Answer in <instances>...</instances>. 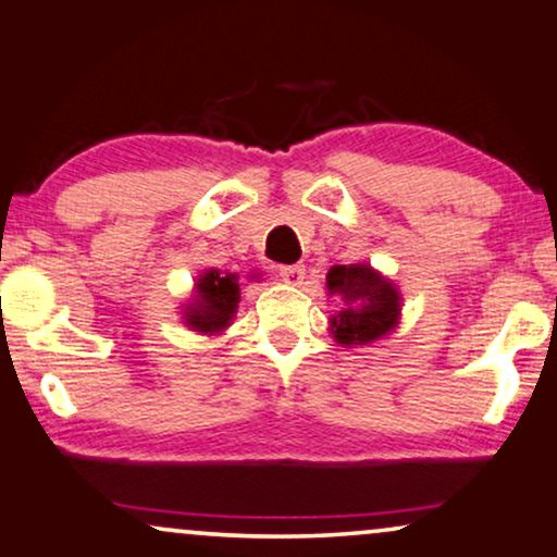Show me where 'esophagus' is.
<instances>
[{
  "mask_svg": "<svg viewBox=\"0 0 557 557\" xmlns=\"http://www.w3.org/2000/svg\"><path fill=\"white\" fill-rule=\"evenodd\" d=\"M280 277H283L287 285H300L302 277H306V267H302V264H280Z\"/></svg>",
  "mask_w": 557,
  "mask_h": 557,
  "instance_id": "34e87169",
  "label": "esophagus"
}]
</instances>
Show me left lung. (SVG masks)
Segmentation results:
<instances>
[{"label":"left lung","instance_id":"obj_1","mask_svg":"<svg viewBox=\"0 0 557 557\" xmlns=\"http://www.w3.org/2000/svg\"><path fill=\"white\" fill-rule=\"evenodd\" d=\"M325 293L336 302L329 331L341 346H367L395 333L403 318V293L372 264H333Z\"/></svg>","mask_w":557,"mask_h":557}]
</instances>
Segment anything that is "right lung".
I'll return each mask as SVG.
<instances>
[{
	"label": "right lung",
	"mask_w": 557,
	"mask_h": 557,
	"mask_svg": "<svg viewBox=\"0 0 557 557\" xmlns=\"http://www.w3.org/2000/svg\"><path fill=\"white\" fill-rule=\"evenodd\" d=\"M251 277H257V274H251ZM239 293L242 287L236 272L203 270L193 285L190 300L181 310L183 323L201 336H219L234 321L242 298Z\"/></svg>",
	"instance_id": "obj_1"
}]
</instances>
